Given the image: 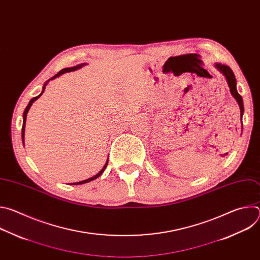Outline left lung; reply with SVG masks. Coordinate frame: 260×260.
I'll return each mask as SVG.
<instances>
[{"instance_id":"left-lung-1","label":"left lung","mask_w":260,"mask_h":260,"mask_svg":"<svg viewBox=\"0 0 260 260\" xmlns=\"http://www.w3.org/2000/svg\"><path fill=\"white\" fill-rule=\"evenodd\" d=\"M215 67L225 76L226 81H228V84H229V86H230L231 93L234 95V98L237 100V102H238V104H239V106H240V110H241V119H242V116H243V114H244V104H243V99H242V96L240 95V93H239L238 90H237V80H236L234 72L232 71V69H231L229 66L222 64V63H215ZM242 126H243V125H242Z\"/></svg>"}]
</instances>
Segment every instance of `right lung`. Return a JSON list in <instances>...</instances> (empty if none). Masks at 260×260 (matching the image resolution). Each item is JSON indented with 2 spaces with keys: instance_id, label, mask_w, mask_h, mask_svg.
Returning a JSON list of instances; mask_svg holds the SVG:
<instances>
[{
  "instance_id": "1",
  "label": "right lung",
  "mask_w": 260,
  "mask_h": 260,
  "mask_svg": "<svg viewBox=\"0 0 260 260\" xmlns=\"http://www.w3.org/2000/svg\"><path fill=\"white\" fill-rule=\"evenodd\" d=\"M86 63H80V64H77V66H75V67H72V68H66V69H62V70H60L57 74H55V75L53 76V77H51L48 81H46L45 83H44V85H43V88H42V92L38 95V96H35V98H32L30 101H29V103H28V105L26 106V108L24 109V112H23V122H22V128H21V138H22V143H23V145H24V128H25V121H26V115H27V112H28V110H29V108H30V106L32 105V103L36 101V100H38L41 95H42V93L44 92V90H45V87H46V85H47V83L50 81V80H52V79H55L56 77H59L60 75H62V74H64V73H68V72H72V71H76V70H78V69H80V68H82L83 66H85ZM108 161H109V158L107 159V161H106V164H105V166L103 167V169L96 174V175H94L93 177H91V178H88V179H86V180H83V181H80V182H76V183H71V185H79V184H85V183H88V182H90V181H92V180H94V179H96V178H99L103 173H104V171L106 170V168H107V166H108Z\"/></svg>"
}]
</instances>
